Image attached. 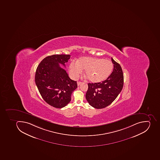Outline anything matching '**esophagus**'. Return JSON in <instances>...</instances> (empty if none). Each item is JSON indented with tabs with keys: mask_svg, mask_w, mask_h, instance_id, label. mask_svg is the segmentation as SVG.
Listing matches in <instances>:
<instances>
[{
	"mask_svg": "<svg viewBox=\"0 0 160 160\" xmlns=\"http://www.w3.org/2000/svg\"><path fill=\"white\" fill-rule=\"evenodd\" d=\"M82 82H78V86H80V85H81V84H82Z\"/></svg>",
	"mask_w": 160,
	"mask_h": 160,
	"instance_id": "obj_1",
	"label": "esophagus"
}]
</instances>
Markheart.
I'll use <instances>...</instances> for the list:
<instances>
[{
    "label": "heart",
    "mask_w": 160,
    "mask_h": 160,
    "mask_svg": "<svg viewBox=\"0 0 160 160\" xmlns=\"http://www.w3.org/2000/svg\"><path fill=\"white\" fill-rule=\"evenodd\" d=\"M113 68V63L109 60L95 57H83L77 64L72 62L69 66V73L73 78H78L85 70L88 79L92 83L105 81L110 75Z\"/></svg>",
    "instance_id": "1"
}]
</instances>
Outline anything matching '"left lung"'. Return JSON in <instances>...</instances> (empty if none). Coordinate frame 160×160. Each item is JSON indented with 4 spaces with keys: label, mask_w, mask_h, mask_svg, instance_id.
Instances as JSON below:
<instances>
[{
    "label": "left lung",
    "mask_w": 160,
    "mask_h": 160,
    "mask_svg": "<svg viewBox=\"0 0 160 160\" xmlns=\"http://www.w3.org/2000/svg\"><path fill=\"white\" fill-rule=\"evenodd\" d=\"M113 72L105 81L99 83H88L86 99L90 105L96 109L105 108L113 102L122 91L124 77L119 64L111 58Z\"/></svg>",
    "instance_id": "left-lung-1"
}]
</instances>
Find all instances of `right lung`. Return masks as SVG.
<instances>
[{
  "label": "right lung",
  "instance_id": "add662e5",
  "mask_svg": "<svg viewBox=\"0 0 160 160\" xmlns=\"http://www.w3.org/2000/svg\"><path fill=\"white\" fill-rule=\"evenodd\" d=\"M70 55L55 54L45 57L37 68L35 82L42 97L55 108H62L71 101L72 93L78 87L76 81L69 78L65 69Z\"/></svg>",
  "mask_w": 160,
  "mask_h": 160
}]
</instances>
